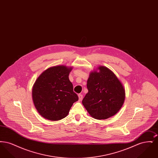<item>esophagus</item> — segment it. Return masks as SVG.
<instances>
[{"label": "esophagus", "instance_id": "esophagus-1", "mask_svg": "<svg viewBox=\"0 0 158 158\" xmlns=\"http://www.w3.org/2000/svg\"><path fill=\"white\" fill-rule=\"evenodd\" d=\"M78 97H79V100L81 101L82 100L83 95L82 94H79L78 95Z\"/></svg>", "mask_w": 158, "mask_h": 158}]
</instances>
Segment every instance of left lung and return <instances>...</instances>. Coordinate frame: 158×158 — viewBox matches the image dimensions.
I'll list each match as a JSON object with an SVG mask.
<instances>
[{"mask_svg": "<svg viewBox=\"0 0 158 158\" xmlns=\"http://www.w3.org/2000/svg\"><path fill=\"white\" fill-rule=\"evenodd\" d=\"M89 73L88 92L82 104L90 116L97 120L107 119L119 111L126 93L120 81L108 68L101 66Z\"/></svg>", "mask_w": 158, "mask_h": 158, "instance_id": "1", "label": "left lung"}]
</instances>
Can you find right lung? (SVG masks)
I'll return each instance as SVG.
<instances>
[{"instance_id": "add662e5", "label": "right lung", "mask_w": 158, "mask_h": 158, "mask_svg": "<svg viewBox=\"0 0 158 158\" xmlns=\"http://www.w3.org/2000/svg\"><path fill=\"white\" fill-rule=\"evenodd\" d=\"M72 69L64 65L48 68L34 83L32 90L33 102L38 113L45 119L64 118L73 104L78 101L69 79Z\"/></svg>"}]
</instances>
